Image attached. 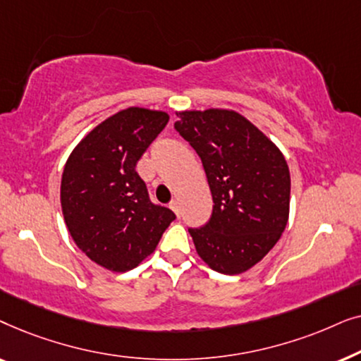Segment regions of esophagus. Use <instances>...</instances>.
<instances>
[{
    "label": "esophagus",
    "mask_w": 361,
    "mask_h": 361,
    "mask_svg": "<svg viewBox=\"0 0 361 361\" xmlns=\"http://www.w3.org/2000/svg\"><path fill=\"white\" fill-rule=\"evenodd\" d=\"M169 207H171V210L174 212V214L177 215V216H180V204H179V200H172L171 204H169Z\"/></svg>",
    "instance_id": "1"
}]
</instances>
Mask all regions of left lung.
Listing matches in <instances>:
<instances>
[{
    "instance_id": "8db88e82",
    "label": "left lung",
    "mask_w": 361,
    "mask_h": 361,
    "mask_svg": "<svg viewBox=\"0 0 361 361\" xmlns=\"http://www.w3.org/2000/svg\"><path fill=\"white\" fill-rule=\"evenodd\" d=\"M176 115V130L202 159L214 199L209 224L189 230L197 255L216 273H245L269 253L288 225V162L238 111L207 108Z\"/></svg>"
}]
</instances>
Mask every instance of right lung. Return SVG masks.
Returning <instances> with one entry per match:
<instances>
[{
  "instance_id": "add662e5",
  "label": "right lung",
  "mask_w": 361,
  "mask_h": 361,
  "mask_svg": "<svg viewBox=\"0 0 361 361\" xmlns=\"http://www.w3.org/2000/svg\"><path fill=\"white\" fill-rule=\"evenodd\" d=\"M169 115L130 106L108 116L73 147L62 172L61 205L75 245L102 268L125 273L154 253L176 219L151 204L136 164Z\"/></svg>"
}]
</instances>
